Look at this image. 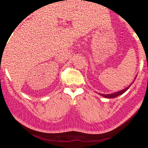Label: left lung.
I'll return each mask as SVG.
<instances>
[{"mask_svg":"<svg viewBox=\"0 0 148 148\" xmlns=\"http://www.w3.org/2000/svg\"><path fill=\"white\" fill-rule=\"evenodd\" d=\"M133 82L131 84H130V85L128 86V87H127V88H126L123 89V90H119V91H118V92H115V93H114V94H100V95H102V97H106V98H115V97H118V96L121 95V94H124V93L125 92L126 90H127V89H128L129 88H130V86H131V85H132Z\"/></svg>","mask_w":148,"mask_h":148,"instance_id":"8db88e82","label":"left lung"}]
</instances>
